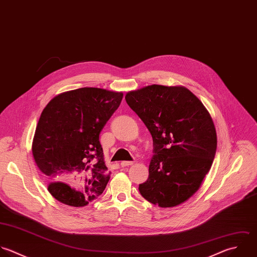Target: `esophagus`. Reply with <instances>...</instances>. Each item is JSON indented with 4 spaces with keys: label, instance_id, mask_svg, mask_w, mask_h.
I'll use <instances>...</instances> for the list:
<instances>
[{
    "label": "esophagus",
    "instance_id": "1",
    "mask_svg": "<svg viewBox=\"0 0 257 257\" xmlns=\"http://www.w3.org/2000/svg\"><path fill=\"white\" fill-rule=\"evenodd\" d=\"M133 163H134L133 161H122L120 165H121L122 167H126V166H130V165H133Z\"/></svg>",
    "mask_w": 257,
    "mask_h": 257
}]
</instances>
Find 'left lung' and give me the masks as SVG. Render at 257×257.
<instances>
[{
  "mask_svg": "<svg viewBox=\"0 0 257 257\" xmlns=\"http://www.w3.org/2000/svg\"><path fill=\"white\" fill-rule=\"evenodd\" d=\"M153 139L141 195L160 207L177 206L200 187L217 147L216 130L202 102L182 86L150 85L125 96Z\"/></svg>",
  "mask_w": 257,
  "mask_h": 257,
  "instance_id": "left-lung-1",
  "label": "left lung"
}]
</instances>
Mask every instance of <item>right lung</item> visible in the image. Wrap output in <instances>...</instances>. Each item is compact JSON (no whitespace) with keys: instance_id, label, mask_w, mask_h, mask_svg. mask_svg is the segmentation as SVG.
Masks as SVG:
<instances>
[{"instance_id":"add662e5","label":"right lung","mask_w":257,"mask_h":257,"mask_svg":"<svg viewBox=\"0 0 257 257\" xmlns=\"http://www.w3.org/2000/svg\"><path fill=\"white\" fill-rule=\"evenodd\" d=\"M122 98L121 92L85 87L57 95L44 108L32 152L58 201L82 207L103 193L111 172L99 135Z\"/></svg>"}]
</instances>
